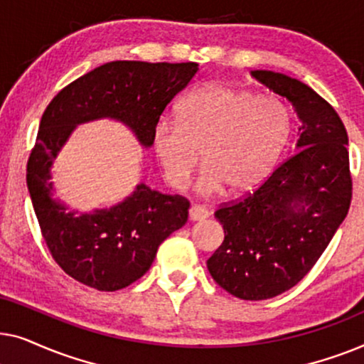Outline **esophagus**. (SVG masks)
<instances>
[{
  "label": "esophagus",
  "mask_w": 364,
  "mask_h": 364,
  "mask_svg": "<svg viewBox=\"0 0 364 364\" xmlns=\"http://www.w3.org/2000/svg\"><path fill=\"white\" fill-rule=\"evenodd\" d=\"M188 217H191V220H193V222L205 220V218L208 217V210L200 205H192L191 210H188Z\"/></svg>",
  "instance_id": "esophagus-1"
}]
</instances>
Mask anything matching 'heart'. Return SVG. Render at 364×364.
I'll return each mask as SVG.
<instances>
[{
	"label": "heart",
	"mask_w": 364,
	"mask_h": 364,
	"mask_svg": "<svg viewBox=\"0 0 364 364\" xmlns=\"http://www.w3.org/2000/svg\"><path fill=\"white\" fill-rule=\"evenodd\" d=\"M291 129L290 106L282 97L208 82L178 102L177 121L154 126L152 147L177 191L188 186L202 154L203 192H245L275 168Z\"/></svg>",
	"instance_id": "b5f03b06"
}]
</instances>
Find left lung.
Instances as JSON below:
<instances>
[{"label": "left lung", "mask_w": 364, "mask_h": 364, "mask_svg": "<svg viewBox=\"0 0 364 364\" xmlns=\"http://www.w3.org/2000/svg\"><path fill=\"white\" fill-rule=\"evenodd\" d=\"M252 74L296 109L300 151L217 208L225 238L207 268L230 295L257 301L282 295L311 270L345 220L353 178L345 124L331 104L285 74Z\"/></svg>", "instance_id": "8db88e82"}]
</instances>
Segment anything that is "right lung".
<instances>
[{
    "label": "right lung",
    "mask_w": 364,
    "mask_h": 364,
    "mask_svg": "<svg viewBox=\"0 0 364 364\" xmlns=\"http://www.w3.org/2000/svg\"><path fill=\"white\" fill-rule=\"evenodd\" d=\"M197 63L112 61L61 89L44 111L26 167L28 191L41 235L64 273L99 291L139 280L159 245L186 225L191 202L144 186L111 210L74 215L53 198L49 167L76 124L99 117L126 122L144 146L167 104L187 87Z\"/></svg>",
    "instance_id": "right-lung-1"
}]
</instances>
